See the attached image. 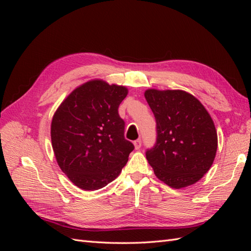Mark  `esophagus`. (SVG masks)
Returning <instances> with one entry per match:
<instances>
[{"mask_svg":"<svg viewBox=\"0 0 251 251\" xmlns=\"http://www.w3.org/2000/svg\"><path fill=\"white\" fill-rule=\"evenodd\" d=\"M134 147L136 150H139L141 148V140L137 139L136 141H134Z\"/></svg>","mask_w":251,"mask_h":251,"instance_id":"1","label":"esophagus"}]
</instances>
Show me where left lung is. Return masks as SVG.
<instances>
[{"instance_id": "8db88e82", "label": "left lung", "mask_w": 251, "mask_h": 251, "mask_svg": "<svg viewBox=\"0 0 251 251\" xmlns=\"http://www.w3.org/2000/svg\"><path fill=\"white\" fill-rule=\"evenodd\" d=\"M144 97L157 123V141L147 151L156 177L173 188L198 182L214 163L218 135L199 100L183 90L148 89Z\"/></svg>"}]
</instances>
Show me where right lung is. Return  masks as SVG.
<instances>
[{
  "instance_id": "right-lung-1",
  "label": "right lung",
  "mask_w": 251,
  "mask_h": 251,
  "mask_svg": "<svg viewBox=\"0 0 251 251\" xmlns=\"http://www.w3.org/2000/svg\"><path fill=\"white\" fill-rule=\"evenodd\" d=\"M127 92L125 86L89 80L75 88L52 117L56 162L82 191H96L116 179L134 150L118 114Z\"/></svg>"
}]
</instances>
